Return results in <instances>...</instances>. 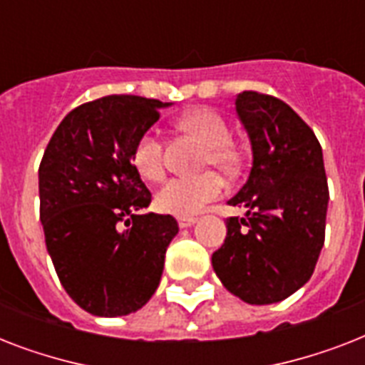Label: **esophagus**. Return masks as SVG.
<instances>
[{"instance_id":"obj_1","label":"esophagus","mask_w":365,"mask_h":365,"mask_svg":"<svg viewBox=\"0 0 365 365\" xmlns=\"http://www.w3.org/2000/svg\"><path fill=\"white\" fill-rule=\"evenodd\" d=\"M195 222H197V217H193V216H180V217H178V225H180L182 229L191 227Z\"/></svg>"}]
</instances>
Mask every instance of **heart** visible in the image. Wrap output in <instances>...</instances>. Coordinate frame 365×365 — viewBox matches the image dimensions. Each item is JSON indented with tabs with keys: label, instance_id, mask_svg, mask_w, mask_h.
Instances as JSON below:
<instances>
[{
	"label": "heart",
	"instance_id": "heart-1",
	"mask_svg": "<svg viewBox=\"0 0 365 365\" xmlns=\"http://www.w3.org/2000/svg\"><path fill=\"white\" fill-rule=\"evenodd\" d=\"M178 126L187 134H193L208 149L205 153V165L216 166L223 172H235L239 168L240 157L233 148V134L227 121L217 111L210 108H195L185 111ZM132 165L142 178L149 182H157L165 174V148L159 134L153 130L140 136L132 149ZM223 193V180L214 172H206L200 176L172 178L157 191L155 202L157 208L165 214L174 216H191L205 208L208 202L216 200Z\"/></svg>",
	"mask_w": 365,
	"mask_h": 365
}]
</instances>
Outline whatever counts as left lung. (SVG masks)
<instances>
[{
	"label": "left lung",
	"mask_w": 365,
	"mask_h": 365,
	"mask_svg": "<svg viewBox=\"0 0 365 365\" xmlns=\"http://www.w3.org/2000/svg\"><path fill=\"white\" fill-rule=\"evenodd\" d=\"M237 115L252 143V170L231 206L227 237L212 254L217 278L250 305L297 292L314 272L326 237L328 180L314 132L282 100L244 91Z\"/></svg>",
	"instance_id": "8db88e82"
}]
</instances>
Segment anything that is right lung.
I'll return each mask as SVG.
<instances>
[{
	"label": "right lung",
	"mask_w": 365,
	"mask_h": 365,
	"mask_svg": "<svg viewBox=\"0 0 365 365\" xmlns=\"http://www.w3.org/2000/svg\"><path fill=\"white\" fill-rule=\"evenodd\" d=\"M159 100L113 94L71 110L39 165L47 252L71 299L94 317L142 309L160 282L178 222L145 208L132 149L159 121Z\"/></svg>",
	"instance_id": "1"
}]
</instances>
